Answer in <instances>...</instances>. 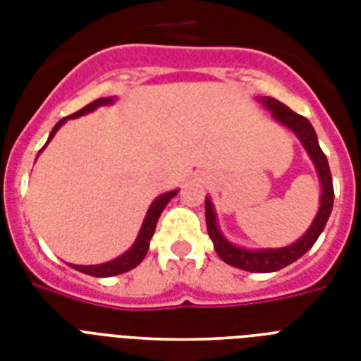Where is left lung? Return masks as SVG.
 Returning <instances> with one entry per match:
<instances>
[{"label": "left lung", "mask_w": 361, "mask_h": 361, "mask_svg": "<svg viewBox=\"0 0 361 361\" xmlns=\"http://www.w3.org/2000/svg\"><path fill=\"white\" fill-rule=\"evenodd\" d=\"M266 109L271 110V116L275 120L286 125L288 129H292L298 135V138L302 140L307 153L313 159L314 166L319 170L320 181H322V198H320V209L317 217H314L313 225L302 240H298L296 243H292L283 249H266V251H247L241 247L232 245L225 238L221 236L219 228H217V221H215L214 206L206 198V225H208V234L214 241V247L221 260H225L226 264H231L234 268L245 269V271H257V274H268V271H277V269L285 268L300 257H303L305 252L314 245V241L319 240L320 232L324 231L328 217L331 214V206H334V183H331V172L328 166V159H326L324 152L320 149L319 140H317V133H314L313 125L309 123L307 118L296 114L294 110L285 106L279 101H275L271 97L264 99Z\"/></svg>", "instance_id": "left-lung-1"}]
</instances>
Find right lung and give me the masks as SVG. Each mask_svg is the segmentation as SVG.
I'll return each mask as SVG.
<instances>
[{
  "label": "right lung",
  "instance_id": "1",
  "mask_svg": "<svg viewBox=\"0 0 361 361\" xmlns=\"http://www.w3.org/2000/svg\"><path fill=\"white\" fill-rule=\"evenodd\" d=\"M110 101H112V99H97V101L86 104L84 109H80L78 112H75V114L67 116V118H78V116H84L87 114V112H92L93 109L101 106V104H109ZM67 118H63V120H59L58 123H56V127H54L52 133H50L48 142L52 140V136L56 135V130H58L59 127L67 121ZM176 195H178V191H170L166 192V195H161V197L152 204V208H149V212H147L146 219H144V225H142L140 228V234H138V238H136L135 245L130 247L129 251L125 252V255H121L120 258H116V260H112V262L99 264V266H73V268L82 271V274L93 275V277H112V275L125 274V271L136 268V266L144 260V257H146L147 249H149V240H152L153 232H155V226H157V221L159 217H161V214H163L164 206H166V204L170 202V198H174Z\"/></svg>",
  "mask_w": 361,
  "mask_h": 361
}]
</instances>
